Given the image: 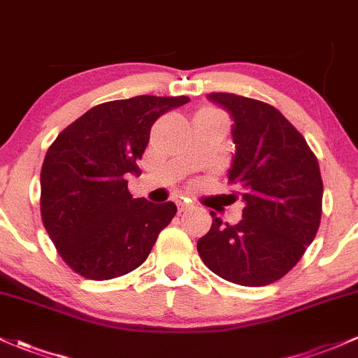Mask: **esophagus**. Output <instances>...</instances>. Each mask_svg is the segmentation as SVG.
<instances>
[{
    "label": "esophagus",
    "instance_id": "1",
    "mask_svg": "<svg viewBox=\"0 0 358 358\" xmlns=\"http://www.w3.org/2000/svg\"><path fill=\"white\" fill-rule=\"evenodd\" d=\"M187 206H189V205H187V203H184V201H179V203H178V210H179V211L187 210Z\"/></svg>",
    "mask_w": 358,
    "mask_h": 358
}]
</instances>
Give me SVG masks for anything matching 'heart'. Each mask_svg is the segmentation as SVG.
<instances>
[{"label":"heart","instance_id":"obj_1","mask_svg":"<svg viewBox=\"0 0 358 358\" xmlns=\"http://www.w3.org/2000/svg\"><path fill=\"white\" fill-rule=\"evenodd\" d=\"M201 113H213V114H218V113H217V110H213V109H203V110H201Z\"/></svg>","mask_w":358,"mask_h":358}]
</instances>
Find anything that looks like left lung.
I'll return each mask as SVG.
<instances>
[{
  "mask_svg": "<svg viewBox=\"0 0 358 358\" xmlns=\"http://www.w3.org/2000/svg\"><path fill=\"white\" fill-rule=\"evenodd\" d=\"M232 117L236 153L229 180L241 187L242 220L198 241L203 263L224 280L263 287L285 276L314 241L321 222L322 180L313 150L278 109L255 99L211 92Z\"/></svg>",
  "mask_w": 358,
  "mask_h": 358,
  "instance_id": "8db88e82",
  "label": "left lung"
}]
</instances>
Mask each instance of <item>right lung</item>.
Returning a JSON list of instances; mask_svg holds the SVG:
<instances>
[{
    "label": "right lung",
    "instance_id": "right-lung-1",
    "mask_svg": "<svg viewBox=\"0 0 358 358\" xmlns=\"http://www.w3.org/2000/svg\"><path fill=\"white\" fill-rule=\"evenodd\" d=\"M189 97L138 95L92 107L63 129L41 171V213L64 263L90 280L136 270L174 218L172 201L133 198L128 174H140L150 129Z\"/></svg>",
    "mask_w": 358,
    "mask_h": 358
}]
</instances>
